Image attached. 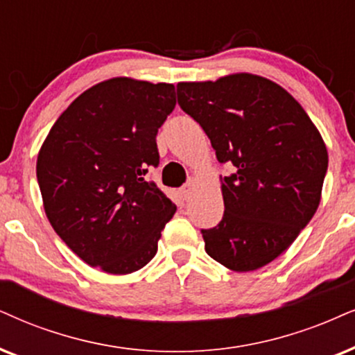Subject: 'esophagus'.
<instances>
[{"label": "esophagus", "instance_id": "esophagus-1", "mask_svg": "<svg viewBox=\"0 0 355 355\" xmlns=\"http://www.w3.org/2000/svg\"><path fill=\"white\" fill-rule=\"evenodd\" d=\"M193 183H195V178L191 177L190 180H188V182L185 183V185L182 187V195L185 196V200H188V198H190V196H191V193H193V187H195V185H193Z\"/></svg>", "mask_w": 355, "mask_h": 355}]
</instances>
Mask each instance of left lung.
<instances>
[{"label":"left lung","instance_id":"obj_1","mask_svg":"<svg viewBox=\"0 0 355 355\" xmlns=\"http://www.w3.org/2000/svg\"><path fill=\"white\" fill-rule=\"evenodd\" d=\"M178 105L200 123L219 162L224 216L203 230L205 250L234 272L270 263L315 216L327 170L320 131L293 96L272 80L232 73L180 82Z\"/></svg>","mask_w":355,"mask_h":355}]
</instances>
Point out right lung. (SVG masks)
<instances>
[{"label":"right lung","mask_w":355,"mask_h":355,"mask_svg":"<svg viewBox=\"0 0 355 355\" xmlns=\"http://www.w3.org/2000/svg\"><path fill=\"white\" fill-rule=\"evenodd\" d=\"M172 83L116 77L93 85L58 116L37 155L53 231L88 266L113 275L142 268L177 206L146 180L155 136L175 107Z\"/></svg>","instance_id":"1"}]
</instances>
